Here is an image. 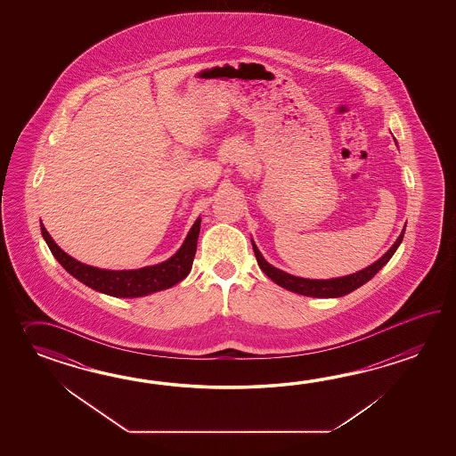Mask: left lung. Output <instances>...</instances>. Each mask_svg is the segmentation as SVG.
Returning <instances> with one entry per match:
<instances>
[{"instance_id": "left-lung-1", "label": "left lung", "mask_w": 456, "mask_h": 456, "mask_svg": "<svg viewBox=\"0 0 456 456\" xmlns=\"http://www.w3.org/2000/svg\"><path fill=\"white\" fill-rule=\"evenodd\" d=\"M404 232H406V226L403 232L399 234L395 244L387 249V254H383L379 257V261L373 262L369 267H365L363 271L355 272V273H350L346 277H338V279H330V281H313V279H303V277H295L291 273L281 271L277 267H273L272 264L265 261L262 257L261 252L257 249V246L252 241V249L256 254V259L257 264L261 267L262 272L275 281L277 285H281L287 290L293 291V293H298V295H305V297H314V298H338V297H344L350 291L357 290L359 287H362L363 283H367L370 279H373L379 269L383 265H387V262L393 257V254L396 252L399 244L404 238Z\"/></svg>"}]
</instances>
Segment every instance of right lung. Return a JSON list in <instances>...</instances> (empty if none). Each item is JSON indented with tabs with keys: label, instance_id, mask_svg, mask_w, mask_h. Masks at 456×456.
<instances>
[{
	"label": "right lung",
	"instance_id": "1",
	"mask_svg": "<svg viewBox=\"0 0 456 456\" xmlns=\"http://www.w3.org/2000/svg\"><path fill=\"white\" fill-rule=\"evenodd\" d=\"M40 232H42V236L47 242L50 251L55 256V259L75 279L83 281L93 290L106 293L110 297L136 298V297H145V295L155 293V291L171 289L173 285L184 281L185 277L189 275V272L192 269L195 251H197L200 218L195 220L185 241L183 242V246L179 248V251L175 252L173 257H169L167 261L161 262V264L148 265V267L135 269V271H106V269H97L93 265H86L83 262L73 259L67 252L61 251L57 246V242L52 240V236L45 230L44 224H40Z\"/></svg>",
	"mask_w": 456,
	"mask_h": 456
}]
</instances>
